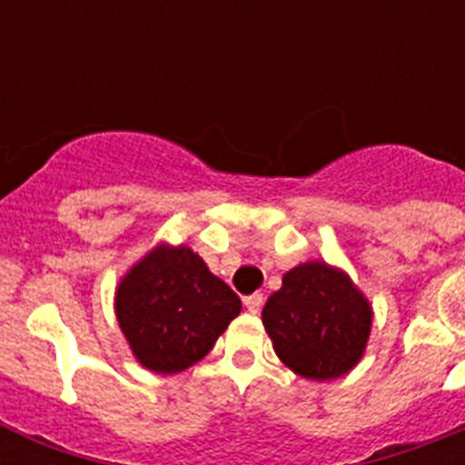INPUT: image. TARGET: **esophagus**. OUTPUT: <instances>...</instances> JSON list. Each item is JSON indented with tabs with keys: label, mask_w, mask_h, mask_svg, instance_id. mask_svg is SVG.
Here are the masks:
<instances>
[{
	"label": "esophagus",
	"mask_w": 465,
	"mask_h": 465,
	"mask_svg": "<svg viewBox=\"0 0 465 465\" xmlns=\"http://www.w3.org/2000/svg\"><path fill=\"white\" fill-rule=\"evenodd\" d=\"M262 302H265L262 293H252V295H246V298H244L246 310L252 312V314H258V312L262 310Z\"/></svg>",
	"instance_id": "obj_1"
}]
</instances>
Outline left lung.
Here are the masks:
<instances>
[{
  "label": "left lung",
  "mask_w": 465,
  "mask_h": 465,
  "mask_svg": "<svg viewBox=\"0 0 465 465\" xmlns=\"http://www.w3.org/2000/svg\"><path fill=\"white\" fill-rule=\"evenodd\" d=\"M262 323L279 359L307 380H335L359 363L372 310L354 283L322 261L283 274L262 307Z\"/></svg>",
  "instance_id": "left-lung-1"
}]
</instances>
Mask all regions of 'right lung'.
<instances>
[{"label": "right lung", "mask_w": 465, "mask_h": 465, "mask_svg": "<svg viewBox=\"0 0 465 465\" xmlns=\"http://www.w3.org/2000/svg\"><path fill=\"white\" fill-rule=\"evenodd\" d=\"M242 302L188 246H158L116 291L121 331L139 363L160 375L182 372L209 354Z\"/></svg>", "instance_id": "obj_1"}]
</instances>
